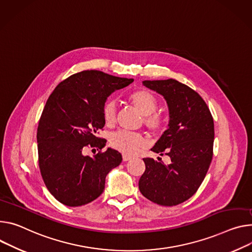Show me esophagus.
I'll return each mask as SVG.
<instances>
[{"label":"esophagus","instance_id":"esophagus-1","mask_svg":"<svg viewBox=\"0 0 252 252\" xmlns=\"http://www.w3.org/2000/svg\"><path fill=\"white\" fill-rule=\"evenodd\" d=\"M130 158H131V157H130V156H127V155H123V159H124V162L129 161Z\"/></svg>","mask_w":252,"mask_h":252}]
</instances>
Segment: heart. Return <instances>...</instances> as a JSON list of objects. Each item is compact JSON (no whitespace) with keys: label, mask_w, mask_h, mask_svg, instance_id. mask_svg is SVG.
Wrapping results in <instances>:
<instances>
[{"label":"heart","mask_w":252,"mask_h":252,"mask_svg":"<svg viewBox=\"0 0 252 252\" xmlns=\"http://www.w3.org/2000/svg\"><path fill=\"white\" fill-rule=\"evenodd\" d=\"M129 102L144 116L146 126L154 133H161L166 126L167 119L159 113H155L158 107V100L154 94L145 89H139L128 96ZM102 116L106 125L110 126L116 122L117 104L113 100H107L102 107ZM110 146L126 155H135L145 149L149 141L141 133L129 131H117L111 134Z\"/></svg>","instance_id":"obj_1"}]
</instances>
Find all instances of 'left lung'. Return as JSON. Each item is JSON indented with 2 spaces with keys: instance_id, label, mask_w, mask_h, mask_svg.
<instances>
[{
  "instance_id": "1",
  "label": "left lung",
  "mask_w": 252,
  "mask_h": 252,
  "mask_svg": "<svg viewBox=\"0 0 252 252\" xmlns=\"http://www.w3.org/2000/svg\"><path fill=\"white\" fill-rule=\"evenodd\" d=\"M143 84L164 96L169 107L168 129L151 151L169 156L143 158L146 170L139 181L141 193L162 206H175L191 198L207 174L213 157L214 123L203 98L175 79L145 80Z\"/></svg>"
}]
</instances>
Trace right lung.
Instances as JSON below:
<instances>
[{
  "instance_id": "add662e5",
  "label": "right lung",
  "mask_w": 252,
  "mask_h": 252,
  "mask_svg": "<svg viewBox=\"0 0 252 252\" xmlns=\"http://www.w3.org/2000/svg\"><path fill=\"white\" fill-rule=\"evenodd\" d=\"M133 81L98 70H84L61 81L50 94L37 129L39 168L49 192L60 203L77 207L95 200L105 177L123 157L96 135L105 125L102 107L107 97ZM87 146L97 147L94 157Z\"/></svg>"
}]
</instances>
